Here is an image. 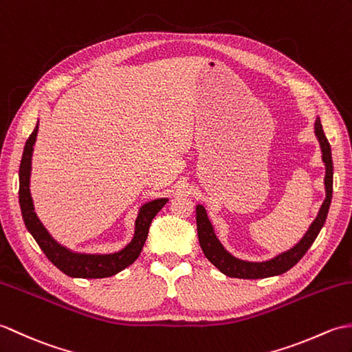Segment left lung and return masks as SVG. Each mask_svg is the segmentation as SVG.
<instances>
[{
	"mask_svg": "<svg viewBox=\"0 0 352 352\" xmlns=\"http://www.w3.org/2000/svg\"><path fill=\"white\" fill-rule=\"evenodd\" d=\"M315 135L321 146L322 152V161L325 166V177H324V185H325V200L319 208V212L311 224L309 226L307 232L304 233L302 238L292 245L286 252L278 253L277 256L271 257L268 261L262 262H252V261H244L239 259V257L233 256L229 253L228 250L217 238L214 226L210 223L209 217L206 214V209L201 205L196 206V221H197V235L200 247L203 250V254L206 256V259L215 265V267L220 270L223 274L235 278H267V277H274L280 276L283 272L291 270L294 265L300 262L301 257L306 254L307 250L314 244L319 232L324 228V223L327 220V214H329V209L331 205V197H333V160H331V147L329 140H327L322 123L319 117L315 120Z\"/></svg>",
	"mask_w": 352,
	"mask_h": 352,
	"instance_id": "8db88e82",
	"label": "left lung"
}]
</instances>
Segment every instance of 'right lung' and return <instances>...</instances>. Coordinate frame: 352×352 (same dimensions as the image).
<instances>
[{"instance_id": "right-lung-1", "label": "right lung", "mask_w": 352, "mask_h": 352, "mask_svg": "<svg viewBox=\"0 0 352 352\" xmlns=\"http://www.w3.org/2000/svg\"><path fill=\"white\" fill-rule=\"evenodd\" d=\"M37 132L38 120L34 131L31 132L27 140L25 147H23L19 167V205L23 223H25L28 232L36 239L38 247L42 248L45 256L66 276L74 278H105L116 276L117 272L123 271L138 259L147 239L153 217L160 212L168 199H155L140 206L134 223V236L126 245L114 253H82L67 248L66 245L60 244L45 228L43 223L38 220L34 210L33 197H31V160H33Z\"/></svg>"}]
</instances>
